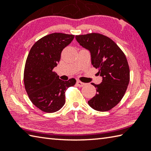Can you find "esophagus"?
<instances>
[{
    "label": "esophagus",
    "instance_id": "1",
    "mask_svg": "<svg viewBox=\"0 0 151 151\" xmlns=\"http://www.w3.org/2000/svg\"><path fill=\"white\" fill-rule=\"evenodd\" d=\"M76 84H77V85L78 86H80V87H83V86L86 85L85 83H83V82L79 81H77V82H76Z\"/></svg>",
    "mask_w": 151,
    "mask_h": 151
}]
</instances>
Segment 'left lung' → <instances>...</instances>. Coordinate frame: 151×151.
Masks as SVG:
<instances>
[{
  "mask_svg": "<svg viewBox=\"0 0 151 151\" xmlns=\"http://www.w3.org/2000/svg\"><path fill=\"white\" fill-rule=\"evenodd\" d=\"M81 46L91 52V63L103 77L96 94L88 103L91 108L104 112L115 106L126 92L130 81V70L126 56L113 40L99 33L76 35Z\"/></svg>",
  "mask_w": 151,
  "mask_h": 151,
  "instance_id": "1",
  "label": "left lung"
}]
</instances>
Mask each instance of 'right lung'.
<instances>
[{
	"label": "right lung",
	"instance_id": "right-lung-1",
	"mask_svg": "<svg viewBox=\"0 0 151 151\" xmlns=\"http://www.w3.org/2000/svg\"><path fill=\"white\" fill-rule=\"evenodd\" d=\"M75 35L52 33L36 42L28 55L24 71V83L30 100L46 112L58 111L65 103V91L76 80L62 81L53 68L60 60L62 50Z\"/></svg>",
	"mask_w": 151,
	"mask_h": 151
}]
</instances>
